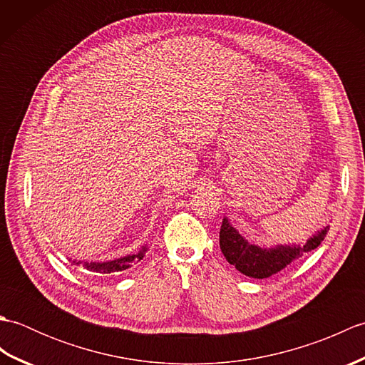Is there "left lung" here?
Segmentation results:
<instances>
[{
    "label": "left lung",
    "instance_id": "1",
    "mask_svg": "<svg viewBox=\"0 0 365 365\" xmlns=\"http://www.w3.org/2000/svg\"><path fill=\"white\" fill-rule=\"evenodd\" d=\"M328 227L314 235L304 246H276L273 250H262L259 246L250 245L238 232L230 226L227 220L222 221L220 230V247L230 265L250 277L263 279L276 274L285 268L294 259H299L302 254L311 252L319 246Z\"/></svg>",
    "mask_w": 365,
    "mask_h": 365
}]
</instances>
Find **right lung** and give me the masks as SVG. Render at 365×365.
I'll list each match as a JSON object with an SVG mask.
<instances>
[{
    "label": "right lung",
    "instance_id": "1",
    "mask_svg": "<svg viewBox=\"0 0 365 365\" xmlns=\"http://www.w3.org/2000/svg\"><path fill=\"white\" fill-rule=\"evenodd\" d=\"M145 250L139 251L133 255H127V257H120L111 262H103V263H97V262H91V263H84L89 271H94V273H102V274H110V273H119V271H123L130 268L133 263L139 262L144 257ZM80 263V262H78Z\"/></svg>",
    "mask_w": 365,
    "mask_h": 365
}]
</instances>
